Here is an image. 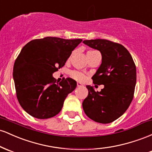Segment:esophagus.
Instances as JSON below:
<instances>
[{
    "mask_svg": "<svg viewBox=\"0 0 152 152\" xmlns=\"http://www.w3.org/2000/svg\"><path fill=\"white\" fill-rule=\"evenodd\" d=\"M77 86H83V84L81 83H80V82H77Z\"/></svg>",
    "mask_w": 152,
    "mask_h": 152,
    "instance_id": "obj_1",
    "label": "esophagus"
}]
</instances>
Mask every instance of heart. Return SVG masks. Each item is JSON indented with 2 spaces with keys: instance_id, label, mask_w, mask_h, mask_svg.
Here are the masks:
<instances>
[{
  "instance_id": "heart-1",
  "label": "heart",
  "mask_w": 152,
  "mask_h": 152,
  "mask_svg": "<svg viewBox=\"0 0 152 152\" xmlns=\"http://www.w3.org/2000/svg\"><path fill=\"white\" fill-rule=\"evenodd\" d=\"M98 52L97 50H88L87 52V54H91V53H96ZM71 76H72L73 78H75V79L78 80V81H83L86 78L85 75L82 73L79 72V71H73L71 72Z\"/></svg>"
}]
</instances>
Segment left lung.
<instances>
[{
	"instance_id": "obj_1",
	"label": "left lung",
	"mask_w": 152,
	"mask_h": 152,
	"mask_svg": "<svg viewBox=\"0 0 152 152\" xmlns=\"http://www.w3.org/2000/svg\"><path fill=\"white\" fill-rule=\"evenodd\" d=\"M83 43L99 50L102 63L92 79L94 84L104 85L100 92L86 86L88 96L83 109L91 119L109 124L126 111L134 98L137 69L132 56L124 46L106 39L85 40Z\"/></svg>"
}]
</instances>
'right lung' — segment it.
Listing matches in <instances>:
<instances>
[{
    "instance_id": "1",
    "label": "right lung",
    "mask_w": 152,
    "mask_h": 152,
    "mask_svg": "<svg viewBox=\"0 0 152 152\" xmlns=\"http://www.w3.org/2000/svg\"><path fill=\"white\" fill-rule=\"evenodd\" d=\"M81 41L46 37L33 40L22 48L14 63L13 76L17 99L28 114L44 119L60 112L66 96L77 84L71 78L58 83L52 74L65 65Z\"/></svg>"
}]
</instances>
